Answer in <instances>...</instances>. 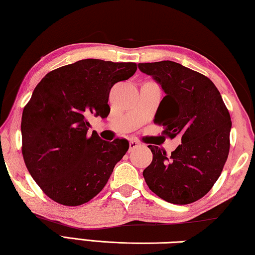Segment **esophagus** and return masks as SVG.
Segmentation results:
<instances>
[{"instance_id": "esophagus-1", "label": "esophagus", "mask_w": 255, "mask_h": 255, "mask_svg": "<svg viewBox=\"0 0 255 255\" xmlns=\"http://www.w3.org/2000/svg\"><path fill=\"white\" fill-rule=\"evenodd\" d=\"M138 146H140L139 141H137V140H130V141H129V150L135 149L136 147H138Z\"/></svg>"}]
</instances>
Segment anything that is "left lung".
<instances>
[{
  "instance_id": "1",
  "label": "left lung",
  "mask_w": 255,
  "mask_h": 255,
  "mask_svg": "<svg viewBox=\"0 0 255 255\" xmlns=\"http://www.w3.org/2000/svg\"><path fill=\"white\" fill-rule=\"evenodd\" d=\"M139 70L161 84L165 97L154 123L163 133L181 136L175 150L149 145L153 161L143 172L148 188L163 200L188 205L208 193L230 153L231 116L208 77L171 60L139 63Z\"/></svg>"
}]
</instances>
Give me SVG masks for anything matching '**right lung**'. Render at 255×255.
I'll list each match as a JSON object with an SVG mask.
<instances>
[{
	"label": "right lung",
	"mask_w": 255,
	"mask_h": 255,
	"mask_svg": "<svg viewBox=\"0 0 255 255\" xmlns=\"http://www.w3.org/2000/svg\"><path fill=\"white\" fill-rule=\"evenodd\" d=\"M136 63L82 59L46 74L21 120L25 166L42 192L64 206H80L105 188L129 148L125 138L89 133V115L108 117L112 86L131 77Z\"/></svg>",
	"instance_id": "obj_1"
}]
</instances>
